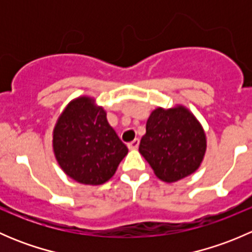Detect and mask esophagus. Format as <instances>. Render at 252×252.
<instances>
[{"mask_svg": "<svg viewBox=\"0 0 252 252\" xmlns=\"http://www.w3.org/2000/svg\"><path fill=\"white\" fill-rule=\"evenodd\" d=\"M139 144H140V140H139V139H134L133 141L128 142L129 150H135V149H138Z\"/></svg>", "mask_w": 252, "mask_h": 252, "instance_id": "obj_1", "label": "esophagus"}]
</instances>
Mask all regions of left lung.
Masks as SVG:
<instances>
[{"mask_svg":"<svg viewBox=\"0 0 252 252\" xmlns=\"http://www.w3.org/2000/svg\"><path fill=\"white\" fill-rule=\"evenodd\" d=\"M205 151L204 129L183 106L169 110L158 107L152 112L139 146L155 174L167 183L194 173Z\"/></svg>","mask_w":252,"mask_h":252,"instance_id":"1","label":"left lung"}]
</instances>
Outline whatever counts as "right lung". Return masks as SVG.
<instances>
[{
	"label": "right lung",
	"mask_w": 252,
	"mask_h": 252,
	"mask_svg": "<svg viewBox=\"0 0 252 252\" xmlns=\"http://www.w3.org/2000/svg\"><path fill=\"white\" fill-rule=\"evenodd\" d=\"M53 151L64 173L81 184L100 185L116 173L128 147L90 97L70 102L53 130Z\"/></svg>",
	"instance_id": "add662e5"
}]
</instances>
